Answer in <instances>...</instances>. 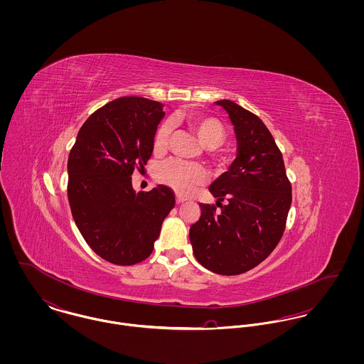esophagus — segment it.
Returning a JSON list of instances; mask_svg holds the SVG:
<instances>
[{"label": "esophagus", "mask_w": 364, "mask_h": 364, "mask_svg": "<svg viewBox=\"0 0 364 364\" xmlns=\"http://www.w3.org/2000/svg\"><path fill=\"white\" fill-rule=\"evenodd\" d=\"M183 202H185V199H183V198L176 196V205H181V203H183Z\"/></svg>", "instance_id": "1"}]
</instances>
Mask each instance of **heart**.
<instances>
[{
  "mask_svg": "<svg viewBox=\"0 0 364 364\" xmlns=\"http://www.w3.org/2000/svg\"><path fill=\"white\" fill-rule=\"evenodd\" d=\"M189 124L198 134L202 144L208 149V156L214 164L221 165L224 156L217 150L221 147L228 137L227 129L221 120L214 116L196 114L189 117ZM172 126L168 120H164L156 127L154 134V150L164 151L169 143ZM156 181L172 188L178 193L188 195L195 188L202 186L208 182L206 169L199 164H189L181 159L172 158L158 165L156 171Z\"/></svg>",
  "mask_w": 364,
  "mask_h": 364,
  "instance_id": "b5f03b06",
  "label": "heart"
}]
</instances>
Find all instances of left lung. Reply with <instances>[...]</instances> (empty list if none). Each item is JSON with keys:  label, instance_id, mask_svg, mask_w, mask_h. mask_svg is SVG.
I'll return each mask as SVG.
<instances>
[{"label": "left lung", "instance_id": "obj_1", "mask_svg": "<svg viewBox=\"0 0 364 364\" xmlns=\"http://www.w3.org/2000/svg\"><path fill=\"white\" fill-rule=\"evenodd\" d=\"M217 104L235 127L238 156L211 183L217 203H200L202 214L191 225L189 238L202 266L234 276L258 266L277 247L291 205V183L282 151L259 117L232 101Z\"/></svg>", "mask_w": 364, "mask_h": 364}]
</instances>
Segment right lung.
Returning a JSON list of instances; mask_svg holds the SVG:
<instances>
[{"label":"right lung","instance_id":"1","mask_svg":"<svg viewBox=\"0 0 364 364\" xmlns=\"http://www.w3.org/2000/svg\"><path fill=\"white\" fill-rule=\"evenodd\" d=\"M162 116L156 101L117 98L84 122L68 156L73 218L90 248L113 264L147 259L164 218L175 206L168 186L136 193L132 185V173L143 171L153 154Z\"/></svg>","mask_w":364,"mask_h":364}]
</instances>
